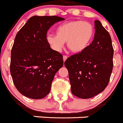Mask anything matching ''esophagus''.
Returning <instances> with one entry per match:
<instances>
[{"instance_id": "obj_1", "label": "esophagus", "mask_w": 123, "mask_h": 123, "mask_svg": "<svg viewBox=\"0 0 123 123\" xmlns=\"http://www.w3.org/2000/svg\"><path fill=\"white\" fill-rule=\"evenodd\" d=\"M67 58H68V56H65V55H63V62H65V61H66V60L67 59Z\"/></svg>"}]
</instances>
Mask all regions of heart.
Wrapping results in <instances>:
<instances>
[{
    "instance_id": "b5f03b06",
    "label": "heart",
    "mask_w": 123,
    "mask_h": 123,
    "mask_svg": "<svg viewBox=\"0 0 123 123\" xmlns=\"http://www.w3.org/2000/svg\"><path fill=\"white\" fill-rule=\"evenodd\" d=\"M95 29L87 21L75 20L65 22L57 27L56 35L48 34L47 42L56 52H61L67 42V47L73 53L79 54L85 50L92 42Z\"/></svg>"
}]
</instances>
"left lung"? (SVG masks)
I'll list each match as a JSON object with an SVG mask.
<instances>
[{"label": "left lung", "mask_w": 123, "mask_h": 123, "mask_svg": "<svg viewBox=\"0 0 123 123\" xmlns=\"http://www.w3.org/2000/svg\"><path fill=\"white\" fill-rule=\"evenodd\" d=\"M93 41L81 53L65 61L71 91L75 96L90 98L98 95L108 85L112 72L113 48L110 35L98 20L94 21Z\"/></svg>", "instance_id": "obj_1"}]
</instances>
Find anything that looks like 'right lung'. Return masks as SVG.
I'll use <instances>...</instances> for the list:
<instances>
[{"instance_id":"1","label":"right lung","mask_w":123,"mask_h":123,"mask_svg":"<svg viewBox=\"0 0 123 123\" xmlns=\"http://www.w3.org/2000/svg\"><path fill=\"white\" fill-rule=\"evenodd\" d=\"M56 16H33L17 34L11 52L10 73L15 87L24 96L41 99L49 94L63 56L50 48L47 32L58 21Z\"/></svg>"}]
</instances>
